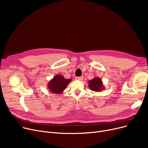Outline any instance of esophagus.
I'll list each match as a JSON object with an SVG mask.
<instances>
[{
    "label": "esophagus",
    "instance_id": "1",
    "mask_svg": "<svg viewBox=\"0 0 148 148\" xmlns=\"http://www.w3.org/2000/svg\"><path fill=\"white\" fill-rule=\"evenodd\" d=\"M75 79L77 80H80V81H82V80H83V77H76Z\"/></svg>",
    "mask_w": 148,
    "mask_h": 148
}]
</instances>
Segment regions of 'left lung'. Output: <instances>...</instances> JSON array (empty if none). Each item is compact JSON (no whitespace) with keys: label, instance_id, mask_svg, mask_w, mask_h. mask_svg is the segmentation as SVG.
Here are the masks:
<instances>
[{"label":"left lung","instance_id":"8db88e82","mask_svg":"<svg viewBox=\"0 0 148 148\" xmlns=\"http://www.w3.org/2000/svg\"><path fill=\"white\" fill-rule=\"evenodd\" d=\"M88 85L90 89L95 92H101L104 90L105 88L102 80L98 77L88 81Z\"/></svg>","mask_w":148,"mask_h":148}]
</instances>
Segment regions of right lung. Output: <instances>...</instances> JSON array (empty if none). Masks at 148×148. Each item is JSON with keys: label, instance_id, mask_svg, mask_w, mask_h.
Returning <instances> with one entry per match:
<instances>
[{"label": "right lung", "instance_id": "right-lung-1", "mask_svg": "<svg viewBox=\"0 0 148 148\" xmlns=\"http://www.w3.org/2000/svg\"><path fill=\"white\" fill-rule=\"evenodd\" d=\"M71 79H65L62 75H56L49 81L47 88L50 92L56 94H60L66 89Z\"/></svg>", "mask_w": 148, "mask_h": 148}]
</instances>
